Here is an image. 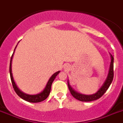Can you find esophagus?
Returning a JSON list of instances; mask_svg holds the SVG:
<instances>
[{
	"instance_id": "esophagus-1",
	"label": "esophagus",
	"mask_w": 123,
	"mask_h": 123,
	"mask_svg": "<svg viewBox=\"0 0 123 123\" xmlns=\"http://www.w3.org/2000/svg\"><path fill=\"white\" fill-rule=\"evenodd\" d=\"M65 68L66 69H69V65H66L65 66Z\"/></svg>"
}]
</instances>
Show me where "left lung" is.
<instances>
[{
  "mask_svg": "<svg viewBox=\"0 0 123 123\" xmlns=\"http://www.w3.org/2000/svg\"><path fill=\"white\" fill-rule=\"evenodd\" d=\"M111 58H112V59H111V66H110V69H109L107 80L96 93L92 94V95H84V94H79L75 91L71 87V86H69V83L68 82V86L69 88V91L71 92V95L73 96L75 99L81 101H91L99 99L104 94V93L107 91V89L110 87L111 83L113 80V79H114V57L112 55H111Z\"/></svg>",
  "mask_w": 123,
  "mask_h": 123,
  "instance_id": "1",
  "label": "left lung"
}]
</instances>
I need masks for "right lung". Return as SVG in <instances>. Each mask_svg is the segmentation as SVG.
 Masks as SVG:
<instances>
[{
  "mask_svg": "<svg viewBox=\"0 0 123 123\" xmlns=\"http://www.w3.org/2000/svg\"><path fill=\"white\" fill-rule=\"evenodd\" d=\"M15 47V48H16ZM15 50V49H14ZM14 54V52H13ZM13 54H12L11 58L10 61V65H9V73H10V77L11 80V83H12V87L14 89V91L16 92V93L21 98H22L24 100H25L27 101L31 102V103H38V102H41L42 101H44V99H46L48 96L50 94V91H51V86H52V82H54V79H55L56 76L59 73L60 71H57L52 75V77H50V79H49L48 83L46 84V87L44 88V89L43 90V91L41 92V93L37 94L36 95H29V94H26L22 92V91H20L19 89L17 87V86L14 83V80H13V78H12V73H11V61H12V56H13Z\"/></svg>",
  "mask_w": 123,
  "mask_h": 123,
  "instance_id": "add662e5",
  "label": "right lung"
}]
</instances>
